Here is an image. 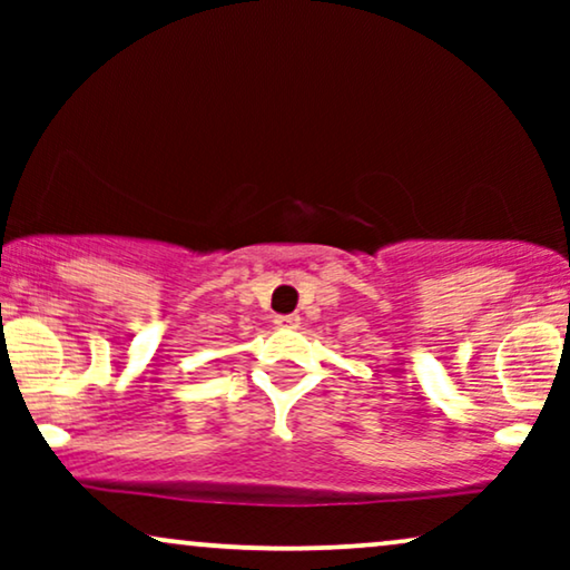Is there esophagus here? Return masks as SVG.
<instances>
[{
    "label": "esophagus",
    "instance_id": "1",
    "mask_svg": "<svg viewBox=\"0 0 570 570\" xmlns=\"http://www.w3.org/2000/svg\"><path fill=\"white\" fill-rule=\"evenodd\" d=\"M301 316L298 314H287V316H275V324L277 326H298Z\"/></svg>",
    "mask_w": 570,
    "mask_h": 570
}]
</instances>
